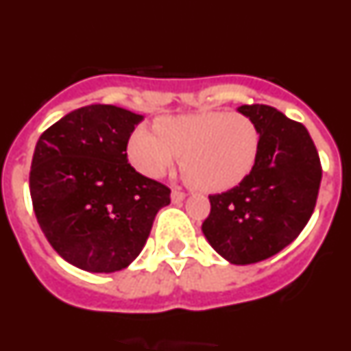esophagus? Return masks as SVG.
<instances>
[{"mask_svg": "<svg viewBox=\"0 0 351 351\" xmlns=\"http://www.w3.org/2000/svg\"><path fill=\"white\" fill-rule=\"evenodd\" d=\"M186 198V193L181 190H173L172 191V204H181Z\"/></svg>", "mask_w": 351, "mask_h": 351, "instance_id": "esophagus-1", "label": "esophagus"}]
</instances>
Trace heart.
Returning a JSON list of instances; mask_svg holds the SVG:
<instances>
[{
	"label": "heart",
	"instance_id": "heart-1",
	"mask_svg": "<svg viewBox=\"0 0 351 351\" xmlns=\"http://www.w3.org/2000/svg\"><path fill=\"white\" fill-rule=\"evenodd\" d=\"M260 144L258 126L243 114H190L160 121L156 130L135 128L128 158L144 176L161 178L182 154V172L195 188L225 191L255 169Z\"/></svg>",
	"mask_w": 351,
	"mask_h": 351
}]
</instances>
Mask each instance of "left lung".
<instances>
[{
	"mask_svg": "<svg viewBox=\"0 0 351 351\" xmlns=\"http://www.w3.org/2000/svg\"><path fill=\"white\" fill-rule=\"evenodd\" d=\"M237 110L258 126V160L241 184L210 195L202 232L219 256L247 265L280 253L308 225L322 165L304 125L269 105H241Z\"/></svg>",
	"mask_w": 351,
	"mask_h": 351,
	"instance_id": "1",
	"label": "left lung"
}]
</instances>
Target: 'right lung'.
I'll use <instances>...</instances> for the list:
<instances>
[{"mask_svg": "<svg viewBox=\"0 0 351 351\" xmlns=\"http://www.w3.org/2000/svg\"><path fill=\"white\" fill-rule=\"evenodd\" d=\"M144 116L88 105L40 135L29 191L36 219L61 258L88 272H116L141 255L165 184L128 163L126 145Z\"/></svg>", "mask_w": 351, "mask_h": 351, "instance_id": "1", "label": "right lung"}]
</instances>
